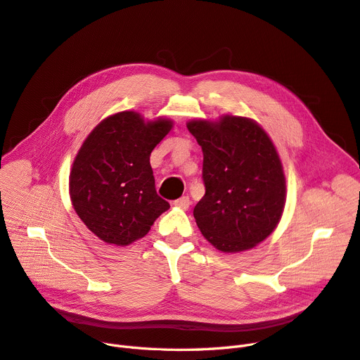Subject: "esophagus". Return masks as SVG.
Returning <instances> with one entry per match:
<instances>
[{"label": "esophagus", "mask_w": 360, "mask_h": 360, "mask_svg": "<svg viewBox=\"0 0 360 360\" xmlns=\"http://www.w3.org/2000/svg\"><path fill=\"white\" fill-rule=\"evenodd\" d=\"M174 205L178 207V208H181V210H188L189 205H191V201H189L188 197H181V198H178L176 201H174Z\"/></svg>", "instance_id": "34e87169"}]
</instances>
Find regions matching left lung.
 <instances>
[{
  "label": "left lung",
  "instance_id": "left-lung-1",
  "mask_svg": "<svg viewBox=\"0 0 360 360\" xmlns=\"http://www.w3.org/2000/svg\"><path fill=\"white\" fill-rule=\"evenodd\" d=\"M202 149L205 194L194 208L207 240L223 253L256 248L281 221L286 181L279 153L263 127L249 117L186 123Z\"/></svg>",
  "mask_w": 360,
  "mask_h": 360
}]
</instances>
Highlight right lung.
<instances>
[{
  "instance_id": "1",
  "label": "right lung",
  "mask_w": 360,
  "mask_h": 360,
  "mask_svg": "<svg viewBox=\"0 0 360 360\" xmlns=\"http://www.w3.org/2000/svg\"><path fill=\"white\" fill-rule=\"evenodd\" d=\"M172 127L167 117L145 120L140 112L120 111L84 140L70 167L69 195L100 240L129 246L169 208L156 194L150 153Z\"/></svg>"
}]
</instances>
